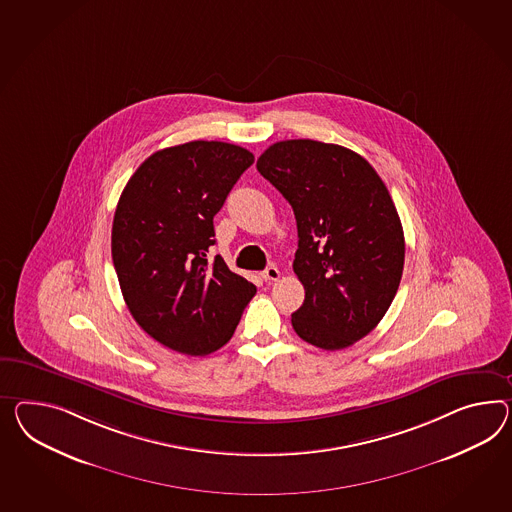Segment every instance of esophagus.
Returning a JSON list of instances; mask_svg holds the SVG:
<instances>
[{
  "label": "esophagus",
  "mask_w": 512,
  "mask_h": 512,
  "mask_svg": "<svg viewBox=\"0 0 512 512\" xmlns=\"http://www.w3.org/2000/svg\"><path fill=\"white\" fill-rule=\"evenodd\" d=\"M262 278L265 282H275V280H278V278H280L278 267H276V265H269V267L263 271Z\"/></svg>",
  "instance_id": "34e87169"
}]
</instances>
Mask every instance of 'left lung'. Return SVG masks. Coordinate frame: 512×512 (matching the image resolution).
Masks as SVG:
<instances>
[{
	"label": "left lung",
	"mask_w": 512,
	"mask_h": 512,
	"mask_svg": "<svg viewBox=\"0 0 512 512\" xmlns=\"http://www.w3.org/2000/svg\"><path fill=\"white\" fill-rule=\"evenodd\" d=\"M256 169L295 213L293 271L304 302L295 332L325 351L362 340L388 312L403 275L405 236L379 174L353 150L312 139L269 146Z\"/></svg>",
	"instance_id": "left-lung-1"
}]
</instances>
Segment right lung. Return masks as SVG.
Returning a JSON list of instances; mask_svg holds the SVG:
<instances>
[{
  "label": "right lung",
  "mask_w": 512,
  "mask_h": 512,
  "mask_svg": "<svg viewBox=\"0 0 512 512\" xmlns=\"http://www.w3.org/2000/svg\"><path fill=\"white\" fill-rule=\"evenodd\" d=\"M252 163L241 146L191 141L145 159L120 195L111 254L122 297L137 325L176 353L221 349L256 293L221 256L210 260L213 217Z\"/></svg>",
  "instance_id": "right-lung-1"
}]
</instances>
